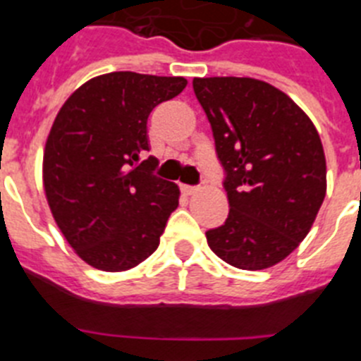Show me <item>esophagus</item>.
I'll use <instances>...</instances> for the list:
<instances>
[{"mask_svg":"<svg viewBox=\"0 0 361 361\" xmlns=\"http://www.w3.org/2000/svg\"><path fill=\"white\" fill-rule=\"evenodd\" d=\"M181 192L187 194V196H192L197 192V187H190V185H181Z\"/></svg>","mask_w":361,"mask_h":361,"instance_id":"34e87169","label":"esophagus"}]
</instances>
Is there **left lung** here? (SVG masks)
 I'll use <instances>...</instances> for the list:
<instances>
[{
  "label": "left lung",
  "mask_w": 361,
  "mask_h": 361,
  "mask_svg": "<svg viewBox=\"0 0 361 361\" xmlns=\"http://www.w3.org/2000/svg\"><path fill=\"white\" fill-rule=\"evenodd\" d=\"M225 169L230 212L207 232L217 257L239 269L284 261L310 233L326 197V154L297 104L264 80H192Z\"/></svg>",
  "instance_id": "8db88e82"
}]
</instances>
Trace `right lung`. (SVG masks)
I'll list each match as a JSON object with an SVG mask.
<instances>
[{
  "label": "right lung",
  "mask_w": 361,
  "mask_h": 361,
  "mask_svg": "<svg viewBox=\"0 0 361 361\" xmlns=\"http://www.w3.org/2000/svg\"><path fill=\"white\" fill-rule=\"evenodd\" d=\"M187 86L183 77L113 71L68 97L47 138L43 185L68 245L90 266L126 271L160 245L180 203L176 183L152 174L147 118Z\"/></svg>",
  "instance_id": "add662e5"
}]
</instances>
